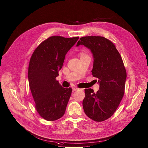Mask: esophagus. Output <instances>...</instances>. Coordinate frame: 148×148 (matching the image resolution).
<instances>
[{
	"label": "esophagus",
	"instance_id": "esophagus-1",
	"mask_svg": "<svg viewBox=\"0 0 148 148\" xmlns=\"http://www.w3.org/2000/svg\"><path fill=\"white\" fill-rule=\"evenodd\" d=\"M79 89H80L78 88H77V87H72V90H73V91H76V90H79Z\"/></svg>",
	"mask_w": 148,
	"mask_h": 148
}]
</instances>
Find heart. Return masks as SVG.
Wrapping results in <instances>:
<instances>
[{
	"instance_id": "obj_1",
	"label": "heart",
	"mask_w": 148,
	"mask_h": 148,
	"mask_svg": "<svg viewBox=\"0 0 148 148\" xmlns=\"http://www.w3.org/2000/svg\"><path fill=\"white\" fill-rule=\"evenodd\" d=\"M83 55H84V54H82V56H83Z\"/></svg>"
}]
</instances>
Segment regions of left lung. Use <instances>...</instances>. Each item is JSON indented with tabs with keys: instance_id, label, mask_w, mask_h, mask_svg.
<instances>
[{
	"instance_id": "1",
	"label": "left lung",
	"mask_w": 148,
	"mask_h": 148,
	"mask_svg": "<svg viewBox=\"0 0 148 148\" xmlns=\"http://www.w3.org/2000/svg\"><path fill=\"white\" fill-rule=\"evenodd\" d=\"M77 47L83 45L90 50L93 58L92 74L99 79L96 93L85 89L83 106L86 115L100 122L110 117L124 94L127 72L123 59L115 45L102 36H84Z\"/></svg>"
}]
</instances>
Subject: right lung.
I'll list each match as a JSON object with an SVG mask.
<instances>
[{
    "mask_svg": "<svg viewBox=\"0 0 148 148\" xmlns=\"http://www.w3.org/2000/svg\"><path fill=\"white\" fill-rule=\"evenodd\" d=\"M79 38L49 37L36 48L31 58L28 72L29 88L37 112L47 121L58 120L65 113L72 88H64L56 78L66 53Z\"/></svg>",
    "mask_w": 148,
    "mask_h": 148,
    "instance_id": "1",
    "label": "right lung"
}]
</instances>
